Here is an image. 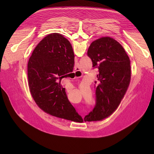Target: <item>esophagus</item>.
<instances>
[{"instance_id":"1","label":"esophagus","mask_w":154,"mask_h":154,"mask_svg":"<svg viewBox=\"0 0 154 154\" xmlns=\"http://www.w3.org/2000/svg\"><path fill=\"white\" fill-rule=\"evenodd\" d=\"M79 69H76V72H79Z\"/></svg>"}]
</instances>
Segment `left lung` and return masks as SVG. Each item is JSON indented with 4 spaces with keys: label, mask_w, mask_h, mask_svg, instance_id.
<instances>
[{
    "label": "left lung",
    "mask_w": 154,
    "mask_h": 154,
    "mask_svg": "<svg viewBox=\"0 0 154 154\" xmlns=\"http://www.w3.org/2000/svg\"><path fill=\"white\" fill-rule=\"evenodd\" d=\"M87 55L93 67L98 69L95 81L96 103L84 117L85 122L107 117L119 106L130 84L131 62L124 48L109 37L94 40L88 47Z\"/></svg>",
    "instance_id": "left-lung-1"
}]
</instances>
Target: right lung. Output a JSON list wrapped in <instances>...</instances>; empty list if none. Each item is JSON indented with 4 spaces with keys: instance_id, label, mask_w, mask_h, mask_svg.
<instances>
[{
    "instance_id": "1",
    "label": "right lung",
    "mask_w": 154,
    "mask_h": 154,
    "mask_svg": "<svg viewBox=\"0 0 154 154\" xmlns=\"http://www.w3.org/2000/svg\"><path fill=\"white\" fill-rule=\"evenodd\" d=\"M74 66V54L70 42L59 34H49L38 43L29 60L28 83L32 97L44 112L82 122L60 84Z\"/></svg>"
}]
</instances>
